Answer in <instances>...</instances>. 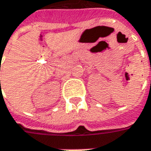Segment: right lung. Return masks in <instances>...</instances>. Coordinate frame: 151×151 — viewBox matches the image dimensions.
I'll return each instance as SVG.
<instances>
[{
  "mask_svg": "<svg viewBox=\"0 0 151 151\" xmlns=\"http://www.w3.org/2000/svg\"><path fill=\"white\" fill-rule=\"evenodd\" d=\"M0 83H1V81H0Z\"/></svg>",
  "mask_w": 151,
  "mask_h": 151,
  "instance_id": "1",
  "label": "right lung"
}]
</instances>
